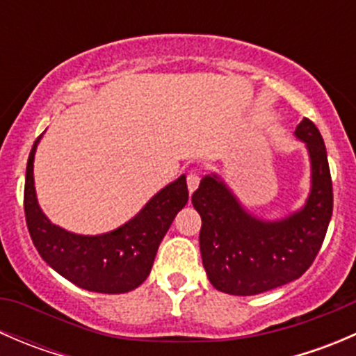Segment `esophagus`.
<instances>
[{
	"instance_id": "esophagus-1",
	"label": "esophagus",
	"mask_w": 356,
	"mask_h": 356,
	"mask_svg": "<svg viewBox=\"0 0 356 356\" xmlns=\"http://www.w3.org/2000/svg\"><path fill=\"white\" fill-rule=\"evenodd\" d=\"M200 186V175L196 174V172H191V174L188 175V189L189 193H195V189Z\"/></svg>"
}]
</instances>
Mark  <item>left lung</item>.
<instances>
[{
    "mask_svg": "<svg viewBox=\"0 0 356 356\" xmlns=\"http://www.w3.org/2000/svg\"><path fill=\"white\" fill-rule=\"evenodd\" d=\"M307 145L312 189L307 203L281 220L253 217L215 174L204 175L193 193L201 217L200 250L215 289L251 296L301 277L314 264L332 215V181L324 139L308 118L294 131Z\"/></svg>",
    "mask_w": 356,
    "mask_h": 356,
    "instance_id": "1",
    "label": "left lung"
}]
</instances>
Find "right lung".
<instances>
[{"instance_id":"right-lung-1","label":"right lung","mask_w":356,"mask_h":356,"mask_svg":"<svg viewBox=\"0 0 356 356\" xmlns=\"http://www.w3.org/2000/svg\"><path fill=\"white\" fill-rule=\"evenodd\" d=\"M39 138L29 155L24 189L25 222L35 250L49 267L82 289L106 294L136 289L149 275L161 239L188 203L186 175L156 193L122 227L99 236L74 234L51 224L38 204L32 168Z\"/></svg>"}]
</instances>
